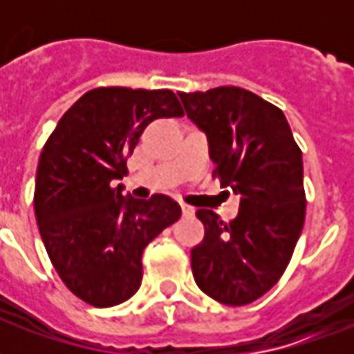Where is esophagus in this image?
Returning a JSON list of instances; mask_svg holds the SVG:
<instances>
[{
    "mask_svg": "<svg viewBox=\"0 0 354 354\" xmlns=\"http://www.w3.org/2000/svg\"><path fill=\"white\" fill-rule=\"evenodd\" d=\"M180 208H182V214L184 216H193V207H189V205H185V203H180Z\"/></svg>",
    "mask_w": 354,
    "mask_h": 354,
    "instance_id": "obj_1",
    "label": "esophagus"
}]
</instances>
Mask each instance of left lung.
<instances>
[{"label": "left lung", "mask_w": 354, "mask_h": 354, "mask_svg": "<svg viewBox=\"0 0 354 354\" xmlns=\"http://www.w3.org/2000/svg\"><path fill=\"white\" fill-rule=\"evenodd\" d=\"M180 98L207 132L212 178L241 197L230 223L197 210L205 239L192 250L193 277L220 304H252L279 282L304 230L301 149L281 109L246 88L216 87Z\"/></svg>", "instance_id": "1"}]
</instances>
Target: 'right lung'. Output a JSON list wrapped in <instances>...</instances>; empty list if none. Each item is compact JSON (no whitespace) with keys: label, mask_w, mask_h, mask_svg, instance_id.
Segmentation results:
<instances>
[{"label":"right lung","mask_w":354,"mask_h":354,"mask_svg":"<svg viewBox=\"0 0 354 354\" xmlns=\"http://www.w3.org/2000/svg\"><path fill=\"white\" fill-rule=\"evenodd\" d=\"M182 115L169 88L98 87L60 117L45 142L35 220L58 277L85 304L111 307L134 296L144 248L182 214L167 195L124 199L115 185L147 124Z\"/></svg>","instance_id":"right-lung-1"}]
</instances>
